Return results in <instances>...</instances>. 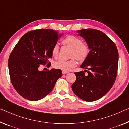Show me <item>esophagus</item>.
<instances>
[{"label":"esophagus","mask_w":129,"mask_h":129,"mask_svg":"<svg viewBox=\"0 0 129 129\" xmlns=\"http://www.w3.org/2000/svg\"><path fill=\"white\" fill-rule=\"evenodd\" d=\"M69 72H67V71H62V74H68Z\"/></svg>","instance_id":"34e87169"}]
</instances>
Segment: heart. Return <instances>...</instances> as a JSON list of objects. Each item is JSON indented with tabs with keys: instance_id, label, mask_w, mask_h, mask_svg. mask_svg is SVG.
I'll use <instances>...</instances> for the list:
<instances>
[{
	"instance_id": "obj_1",
	"label": "heart",
	"mask_w": 129,
	"mask_h": 129,
	"mask_svg": "<svg viewBox=\"0 0 129 129\" xmlns=\"http://www.w3.org/2000/svg\"><path fill=\"white\" fill-rule=\"evenodd\" d=\"M63 43L72 48L71 57L73 58L70 60L59 59L54 63V67L63 71H70L71 68L76 66V62L75 58L79 61H83L87 58L90 52L89 46L83 43L82 40L76 36L68 35L63 40ZM51 54L54 58H57L59 55V46L58 44H55L53 46Z\"/></svg>"
}]
</instances>
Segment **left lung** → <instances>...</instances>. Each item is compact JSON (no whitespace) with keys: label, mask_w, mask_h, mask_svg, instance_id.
Returning a JSON list of instances; mask_svg holds the SVG:
<instances>
[{"label":"left lung","mask_w":129,"mask_h":129,"mask_svg":"<svg viewBox=\"0 0 129 129\" xmlns=\"http://www.w3.org/2000/svg\"><path fill=\"white\" fill-rule=\"evenodd\" d=\"M78 32L90 51L81 65L85 70L75 72L76 79L72 89L80 99L94 101L106 94L114 85L118 73V51L114 42L100 30L85 29Z\"/></svg>","instance_id":"8db88e82"}]
</instances>
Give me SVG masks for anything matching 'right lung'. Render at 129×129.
<instances>
[{"label":"right lung","instance_id":"right-lung-1","mask_svg":"<svg viewBox=\"0 0 129 129\" xmlns=\"http://www.w3.org/2000/svg\"><path fill=\"white\" fill-rule=\"evenodd\" d=\"M62 34L42 29L24 34L10 54L9 70L11 82L20 95L30 101L43 99L52 91L62 71L38 70L52 57L51 51ZM47 65V66L48 65Z\"/></svg>","mask_w":129,"mask_h":129}]
</instances>
